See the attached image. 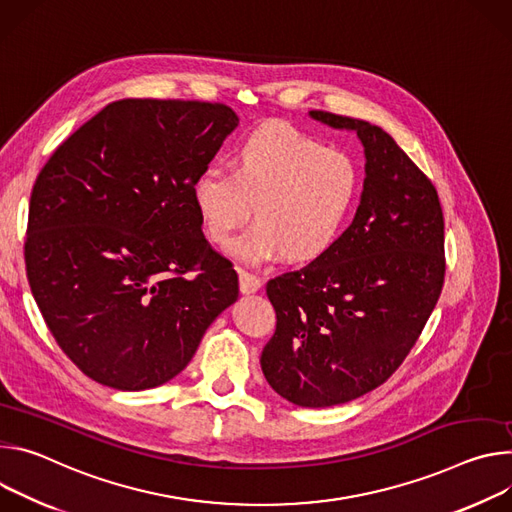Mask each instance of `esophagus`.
<instances>
[{
	"mask_svg": "<svg viewBox=\"0 0 512 512\" xmlns=\"http://www.w3.org/2000/svg\"><path fill=\"white\" fill-rule=\"evenodd\" d=\"M260 287H262V280L256 274H252L248 270H240V291L244 295L256 293Z\"/></svg>",
	"mask_w": 512,
	"mask_h": 512,
	"instance_id": "esophagus-1",
	"label": "esophagus"
}]
</instances>
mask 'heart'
I'll return each instance as SVG.
<instances>
[{
  "label": "heart",
  "mask_w": 512,
  "mask_h": 512,
  "mask_svg": "<svg viewBox=\"0 0 512 512\" xmlns=\"http://www.w3.org/2000/svg\"><path fill=\"white\" fill-rule=\"evenodd\" d=\"M232 170L207 168L193 203L213 244L230 242L254 211L256 223L230 252L250 264L282 256L323 258L346 232L362 193V170L344 150L287 124H268L236 148Z\"/></svg>",
  "instance_id": "obj_1"
}]
</instances>
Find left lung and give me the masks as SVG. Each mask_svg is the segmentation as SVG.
Masks as SVG:
<instances>
[{
	"label": "left lung",
	"mask_w": 512,
	"mask_h": 512,
	"mask_svg": "<svg viewBox=\"0 0 512 512\" xmlns=\"http://www.w3.org/2000/svg\"><path fill=\"white\" fill-rule=\"evenodd\" d=\"M358 134L366 154L352 225L319 260L268 280L276 329L262 350L268 384L293 405L350 403L399 368L445 278L443 211L433 183L382 128L313 109Z\"/></svg>",
	"instance_id": "left-lung-1"
}]
</instances>
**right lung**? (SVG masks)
Segmentation results:
<instances>
[{"label": "right lung", "mask_w": 512, "mask_h": 512, "mask_svg": "<svg viewBox=\"0 0 512 512\" xmlns=\"http://www.w3.org/2000/svg\"><path fill=\"white\" fill-rule=\"evenodd\" d=\"M240 124L225 103L122 99L48 158L30 197L26 274L46 327L91 380L175 378L238 272L201 232L193 183Z\"/></svg>", "instance_id": "obj_1"}]
</instances>
